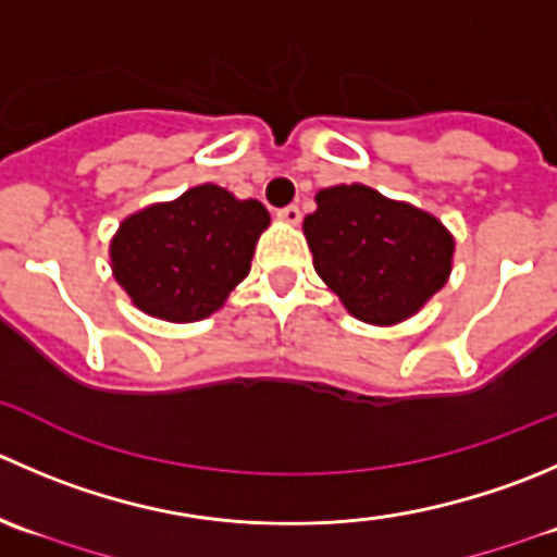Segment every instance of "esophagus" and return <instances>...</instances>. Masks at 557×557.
<instances>
[{
    "label": "esophagus",
    "instance_id": "esophagus-1",
    "mask_svg": "<svg viewBox=\"0 0 557 557\" xmlns=\"http://www.w3.org/2000/svg\"><path fill=\"white\" fill-rule=\"evenodd\" d=\"M277 218L283 220L285 225H299V220H301V209H299V207H294V203H290V207L280 209Z\"/></svg>",
    "mask_w": 557,
    "mask_h": 557
}]
</instances>
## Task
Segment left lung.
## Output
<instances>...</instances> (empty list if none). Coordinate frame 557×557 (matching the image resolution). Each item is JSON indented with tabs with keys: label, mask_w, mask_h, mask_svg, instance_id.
Here are the masks:
<instances>
[{
	"label": "left lung",
	"mask_w": 557,
	"mask_h": 557,
	"mask_svg": "<svg viewBox=\"0 0 557 557\" xmlns=\"http://www.w3.org/2000/svg\"><path fill=\"white\" fill-rule=\"evenodd\" d=\"M315 203L301 223L312 267L359 321H408L449 283L455 236L435 214L367 185L326 187Z\"/></svg>",
	"instance_id": "8db88e82"
}]
</instances>
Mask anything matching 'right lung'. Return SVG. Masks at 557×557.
I'll list each match as a JSON object with an SVG mask.
<instances>
[{
  "label": "right lung",
  "instance_id": "right-lung-1",
  "mask_svg": "<svg viewBox=\"0 0 557 557\" xmlns=\"http://www.w3.org/2000/svg\"><path fill=\"white\" fill-rule=\"evenodd\" d=\"M267 207L220 185L149 203L119 223L108 256L113 280L135 307L169 323L203 321L250 274Z\"/></svg>",
  "mask_w": 557,
  "mask_h": 557
}]
</instances>
